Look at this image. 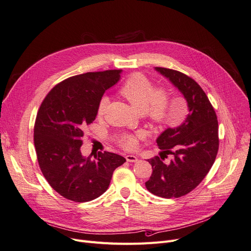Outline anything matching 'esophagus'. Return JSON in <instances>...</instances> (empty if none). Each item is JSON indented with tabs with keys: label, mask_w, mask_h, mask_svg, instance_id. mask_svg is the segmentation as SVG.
<instances>
[{
	"label": "esophagus",
	"mask_w": 251,
	"mask_h": 251,
	"mask_svg": "<svg viewBox=\"0 0 251 251\" xmlns=\"http://www.w3.org/2000/svg\"><path fill=\"white\" fill-rule=\"evenodd\" d=\"M125 157H126V161L129 162V163H135V162H137V157L135 155L127 154Z\"/></svg>",
	"instance_id": "34e87169"
}]
</instances>
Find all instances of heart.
<instances>
[{
  "instance_id": "obj_1",
  "label": "heart",
  "mask_w": 251,
  "mask_h": 251,
  "mask_svg": "<svg viewBox=\"0 0 251 251\" xmlns=\"http://www.w3.org/2000/svg\"><path fill=\"white\" fill-rule=\"evenodd\" d=\"M131 104L139 112H142L149 120L154 124H166L174 120L171 113V97L165 87H154L152 81L141 73L129 76L119 89ZM109 99L102 97L97 107V115L103 116ZM119 144L125 150H134L137 146V137L134 135H123L119 139Z\"/></svg>"
}]
</instances>
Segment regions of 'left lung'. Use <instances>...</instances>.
<instances>
[{
    "instance_id": "obj_1",
    "label": "left lung",
    "mask_w": 251,
    "mask_h": 251,
    "mask_svg": "<svg viewBox=\"0 0 251 251\" xmlns=\"http://www.w3.org/2000/svg\"><path fill=\"white\" fill-rule=\"evenodd\" d=\"M183 94L189 113L179 127L168 128L156 139L161 156L148 160L152 173L147 189L163 199H178L201 184L214 165L219 151V126L215 109L194 79L180 71L155 67ZM168 154L174 160L163 161Z\"/></svg>"
}]
</instances>
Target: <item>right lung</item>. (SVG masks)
<instances>
[{
	"label": "right lung",
	"instance_id": "1",
	"mask_svg": "<svg viewBox=\"0 0 251 251\" xmlns=\"http://www.w3.org/2000/svg\"><path fill=\"white\" fill-rule=\"evenodd\" d=\"M121 70L75 75L52 87L38 109L33 141L38 166L50 187L75 202L94 201L108 189L123 156L99 151L84 157V129L95 121L103 92L116 84Z\"/></svg>",
	"mask_w": 251,
	"mask_h": 251
}]
</instances>
